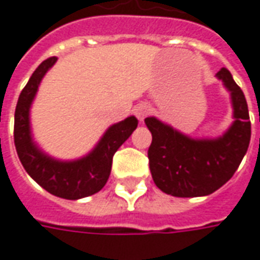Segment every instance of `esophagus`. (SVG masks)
Segmentation results:
<instances>
[{
	"mask_svg": "<svg viewBox=\"0 0 260 260\" xmlns=\"http://www.w3.org/2000/svg\"><path fill=\"white\" fill-rule=\"evenodd\" d=\"M134 115L137 116V119L140 121H143L147 116L150 115V106L147 104H141L139 106H136L134 108Z\"/></svg>",
	"mask_w": 260,
	"mask_h": 260,
	"instance_id": "obj_1",
	"label": "esophagus"
}]
</instances>
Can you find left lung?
<instances>
[{
	"mask_svg": "<svg viewBox=\"0 0 260 260\" xmlns=\"http://www.w3.org/2000/svg\"><path fill=\"white\" fill-rule=\"evenodd\" d=\"M217 78L231 93L234 123L218 139H190L155 117L145 124L152 134L148 148L152 179L164 193L175 198L207 196L233 178L248 151L251 121L248 105L227 68Z\"/></svg>",
	"mask_w": 260,
	"mask_h": 260,
	"instance_id": "1",
	"label": "left lung"
}]
</instances>
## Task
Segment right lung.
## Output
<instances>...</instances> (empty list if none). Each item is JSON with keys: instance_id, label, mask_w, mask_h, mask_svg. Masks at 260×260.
Masks as SVG:
<instances>
[{"instance_id": "add662e5", "label": "right lung", "mask_w": 260, "mask_h": 260, "mask_svg": "<svg viewBox=\"0 0 260 260\" xmlns=\"http://www.w3.org/2000/svg\"><path fill=\"white\" fill-rule=\"evenodd\" d=\"M56 61L57 57L45 60L22 89L15 109L14 141L22 165L33 180L57 198L77 200L99 192L106 185L115 152L132 136L139 120L130 116L110 126L96 147L75 161H58L39 150L30 134L29 110L40 81Z\"/></svg>"}]
</instances>
